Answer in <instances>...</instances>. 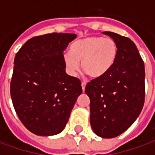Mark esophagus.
<instances>
[{
	"instance_id": "1",
	"label": "esophagus",
	"mask_w": 155,
	"mask_h": 155,
	"mask_svg": "<svg viewBox=\"0 0 155 155\" xmlns=\"http://www.w3.org/2000/svg\"><path fill=\"white\" fill-rule=\"evenodd\" d=\"M85 85H86V83L85 82H82L81 83V86H82V91H84V90H85Z\"/></svg>"
}]
</instances>
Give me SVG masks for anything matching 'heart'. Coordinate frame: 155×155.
Listing matches in <instances>:
<instances>
[{
	"label": "heart",
	"mask_w": 155,
	"mask_h": 155,
	"mask_svg": "<svg viewBox=\"0 0 155 155\" xmlns=\"http://www.w3.org/2000/svg\"><path fill=\"white\" fill-rule=\"evenodd\" d=\"M118 45L111 38L87 36L71 45L64 57L69 74L74 75L80 68L91 77L98 79L107 74L116 62Z\"/></svg>",
	"instance_id": "b5f03b06"
}]
</instances>
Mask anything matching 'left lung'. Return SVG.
Here are the masks:
<instances>
[{"label": "left lung", "mask_w": 155, "mask_h": 155, "mask_svg": "<svg viewBox=\"0 0 155 155\" xmlns=\"http://www.w3.org/2000/svg\"><path fill=\"white\" fill-rule=\"evenodd\" d=\"M118 45V57L110 71L88 83L90 121L95 134L114 138L130 128L144 103V64L130 39L110 31L103 32Z\"/></svg>", "instance_id": "1"}]
</instances>
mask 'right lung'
I'll use <instances>...</instances> for the list:
<instances>
[{
	"instance_id": "obj_1",
	"label": "right lung",
	"mask_w": 155,
	"mask_h": 155,
	"mask_svg": "<svg viewBox=\"0 0 155 155\" xmlns=\"http://www.w3.org/2000/svg\"><path fill=\"white\" fill-rule=\"evenodd\" d=\"M77 35L51 33L30 39L16 53L11 82L13 106L25 128L40 136L64 130L81 81L65 72L64 51Z\"/></svg>"
}]
</instances>
